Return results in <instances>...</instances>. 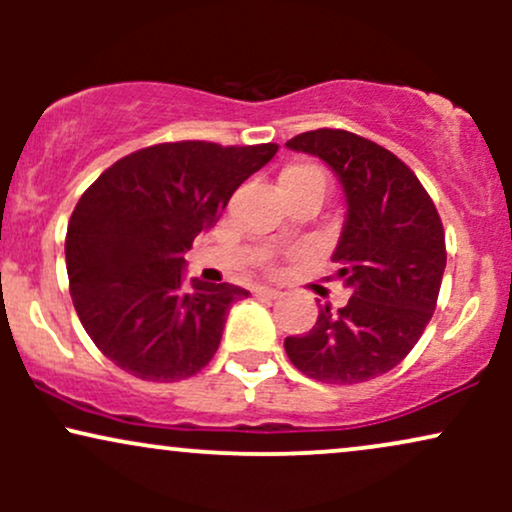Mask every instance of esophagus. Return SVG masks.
Masks as SVG:
<instances>
[{"mask_svg":"<svg viewBox=\"0 0 512 512\" xmlns=\"http://www.w3.org/2000/svg\"><path fill=\"white\" fill-rule=\"evenodd\" d=\"M255 296L257 298H269V301H276V298H281V291L279 289H269V286H257Z\"/></svg>","mask_w":512,"mask_h":512,"instance_id":"obj_1","label":"esophagus"}]
</instances>
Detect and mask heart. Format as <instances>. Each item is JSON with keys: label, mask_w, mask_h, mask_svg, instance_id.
I'll list each match as a JSON object with an SVG mask.
<instances>
[{"label": "heart", "mask_w": 512, "mask_h": 512, "mask_svg": "<svg viewBox=\"0 0 512 512\" xmlns=\"http://www.w3.org/2000/svg\"><path fill=\"white\" fill-rule=\"evenodd\" d=\"M281 195H293V192H315L325 197L327 192V173L317 163L296 161L286 166L279 175Z\"/></svg>", "instance_id": "heart-1"}]
</instances>
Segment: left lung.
Listing matches in <instances>:
<instances>
[{
  "label": "left lung",
  "instance_id": "1",
  "mask_svg": "<svg viewBox=\"0 0 512 512\" xmlns=\"http://www.w3.org/2000/svg\"><path fill=\"white\" fill-rule=\"evenodd\" d=\"M334 170L346 221L332 262L351 298L320 308L315 327L286 337L291 363L330 385L366 383L402 363L436 310L445 231L419 178L392 151L346 129H313L286 142Z\"/></svg>",
  "mask_w": 512,
  "mask_h": 512
}]
</instances>
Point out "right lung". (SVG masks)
Instances as JSON below:
<instances>
[{"mask_svg": "<svg viewBox=\"0 0 512 512\" xmlns=\"http://www.w3.org/2000/svg\"><path fill=\"white\" fill-rule=\"evenodd\" d=\"M276 151V144L146 146L81 195L64 240L69 293L86 334L115 366L175 383L214 358L228 308L248 291L199 279L185 289L182 255Z\"/></svg>", "mask_w": 512, "mask_h": 512, "instance_id": "add662e5", "label": "right lung"}]
</instances>
